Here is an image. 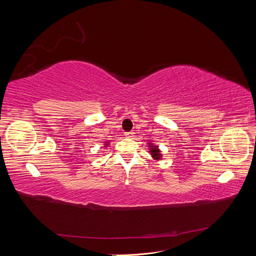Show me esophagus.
<instances>
[{"label": "esophagus", "mask_w": 256, "mask_h": 256, "mask_svg": "<svg viewBox=\"0 0 256 256\" xmlns=\"http://www.w3.org/2000/svg\"><path fill=\"white\" fill-rule=\"evenodd\" d=\"M125 136H127V138H134V132H132V131H129V132H125Z\"/></svg>", "instance_id": "1"}]
</instances>
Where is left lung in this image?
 I'll return each mask as SVG.
<instances>
[{
  "mask_svg": "<svg viewBox=\"0 0 256 256\" xmlns=\"http://www.w3.org/2000/svg\"><path fill=\"white\" fill-rule=\"evenodd\" d=\"M147 147H148V152L150 154V156L154 160L160 161L162 159V157H164L162 156L160 148H159V145H156L148 140V142H147Z\"/></svg>",
  "mask_w": 256,
  "mask_h": 256,
  "instance_id": "obj_1",
  "label": "left lung"
}]
</instances>
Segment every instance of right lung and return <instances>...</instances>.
<instances>
[{
  "mask_svg": "<svg viewBox=\"0 0 256 256\" xmlns=\"http://www.w3.org/2000/svg\"><path fill=\"white\" fill-rule=\"evenodd\" d=\"M109 145H110V141H106V142L104 143V148H106V147L109 146Z\"/></svg>",
  "mask_w": 256,
  "mask_h": 256,
  "instance_id": "obj_1",
  "label": "right lung"
}]
</instances>
